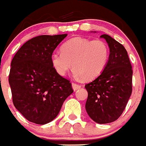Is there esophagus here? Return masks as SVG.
I'll list each match as a JSON object with an SVG mask.
<instances>
[{
	"mask_svg": "<svg viewBox=\"0 0 146 146\" xmlns=\"http://www.w3.org/2000/svg\"><path fill=\"white\" fill-rule=\"evenodd\" d=\"M72 87H73V90L76 91V90H77L78 89L81 88V87H82V86H81L80 84H78L73 83H73H72Z\"/></svg>",
	"mask_w": 146,
	"mask_h": 146,
	"instance_id": "esophagus-1",
	"label": "esophagus"
}]
</instances>
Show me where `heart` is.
I'll return each instance as SVG.
<instances>
[{"mask_svg":"<svg viewBox=\"0 0 146 146\" xmlns=\"http://www.w3.org/2000/svg\"><path fill=\"white\" fill-rule=\"evenodd\" d=\"M60 51L51 54L50 62L56 72L64 76L70 67L77 78L91 80L101 74L108 62L110 49L104 40L72 38L61 47Z\"/></svg>","mask_w":146,"mask_h":146,"instance_id":"b5f03b06","label":"heart"}]
</instances>
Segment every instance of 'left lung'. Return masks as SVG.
Returning <instances> with one entry per match:
<instances>
[{"label":"left lung","instance_id":"left-lung-1","mask_svg":"<svg viewBox=\"0 0 146 146\" xmlns=\"http://www.w3.org/2000/svg\"><path fill=\"white\" fill-rule=\"evenodd\" d=\"M110 48V57L99 76L85 88L88 92L85 109L98 123H109L118 119L132 92V69L124 46L107 35H102Z\"/></svg>","mask_w":146,"mask_h":146}]
</instances>
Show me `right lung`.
I'll list each match as a JSON object with an SVG mask.
<instances>
[{"label": "right lung", "instance_id": "1", "mask_svg": "<svg viewBox=\"0 0 146 146\" xmlns=\"http://www.w3.org/2000/svg\"><path fill=\"white\" fill-rule=\"evenodd\" d=\"M68 35H40L15 54L9 76L14 106L29 121L46 124L59 114L73 92L69 80L58 74L50 56Z\"/></svg>", "mask_w": 146, "mask_h": 146}]
</instances>
